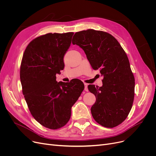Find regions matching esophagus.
Wrapping results in <instances>:
<instances>
[{
    "label": "esophagus",
    "mask_w": 156,
    "mask_h": 156,
    "mask_svg": "<svg viewBox=\"0 0 156 156\" xmlns=\"http://www.w3.org/2000/svg\"><path fill=\"white\" fill-rule=\"evenodd\" d=\"M84 85H85V88H84L85 91H86V92H88V87H87V86H88V84H87V83H84Z\"/></svg>",
    "instance_id": "34e87169"
}]
</instances>
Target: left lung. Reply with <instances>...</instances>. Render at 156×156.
Returning <instances> with one entry per match:
<instances>
[{"mask_svg": "<svg viewBox=\"0 0 156 156\" xmlns=\"http://www.w3.org/2000/svg\"><path fill=\"white\" fill-rule=\"evenodd\" d=\"M72 43L83 49L103 77L102 87L88 86L96 97L91 108L94 119L104 127L119 125L127 118L135 95V78L125 51L111 34L92 29L75 33Z\"/></svg>", "mask_w": 156, "mask_h": 156, "instance_id": "obj_1", "label": "left lung"}]
</instances>
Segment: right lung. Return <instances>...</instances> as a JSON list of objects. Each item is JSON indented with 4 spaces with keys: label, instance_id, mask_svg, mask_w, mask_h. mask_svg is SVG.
Wrapping results in <instances>:
<instances>
[{
    "label": "right lung",
    "instance_id": "1",
    "mask_svg": "<svg viewBox=\"0 0 156 156\" xmlns=\"http://www.w3.org/2000/svg\"><path fill=\"white\" fill-rule=\"evenodd\" d=\"M73 34L50 33L35 38L21 61L20 80L29 110L40 125L52 129L68 122L72 106L84 89L78 79L67 83L56 81V74L64 68V57Z\"/></svg>",
    "mask_w": 156,
    "mask_h": 156
}]
</instances>
